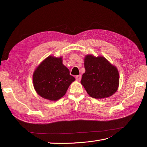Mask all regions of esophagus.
I'll use <instances>...</instances> for the list:
<instances>
[{"instance_id":"34e87169","label":"esophagus","mask_w":147,"mask_h":147,"mask_svg":"<svg viewBox=\"0 0 147 147\" xmlns=\"http://www.w3.org/2000/svg\"><path fill=\"white\" fill-rule=\"evenodd\" d=\"M75 78H76L78 81H80L82 78V75H77L76 77H75Z\"/></svg>"}]
</instances>
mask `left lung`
Segmentation results:
<instances>
[{
	"label": "left lung",
	"instance_id": "1",
	"mask_svg": "<svg viewBox=\"0 0 147 147\" xmlns=\"http://www.w3.org/2000/svg\"><path fill=\"white\" fill-rule=\"evenodd\" d=\"M84 64L86 71L82 75L81 83L91 97L106 98L117 91L118 71L105 57L87 55Z\"/></svg>",
	"mask_w": 147,
	"mask_h": 147
}]
</instances>
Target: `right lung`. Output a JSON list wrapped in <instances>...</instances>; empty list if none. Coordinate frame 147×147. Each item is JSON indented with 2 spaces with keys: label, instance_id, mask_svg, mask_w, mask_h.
Here are the masks:
<instances>
[{
  "label": "right lung",
  "instance_id": "obj_1",
  "mask_svg": "<svg viewBox=\"0 0 147 147\" xmlns=\"http://www.w3.org/2000/svg\"><path fill=\"white\" fill-rule=\"evenodd\" d=\"M75 78L63 64L62 57L48 56L35 70L33 83L43 98L57 100L64 96Z\"/></svg>",
  "mask_w": 147,
  "mask_h": 147
}]
</instances>
